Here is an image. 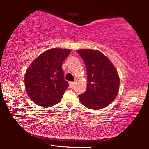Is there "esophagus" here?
<instances>
[{"label":"esophagus","mask_w":149,"mask_h":149,"mask_svg":"<svg viewBox=\"0 0 149 149\" xmlns=\"http://www.w3.org/2000/svg\"><path fill=\"white\" fill-rule=\"evenodd\" d=\"M69 84H70V87H74L75 83V82H71V81H70L69 83Z\"/></svg>","instance_id":"obj_1"}]
</instances>
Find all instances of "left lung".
I'll return each instance as SVG.
<instances>
[{"mask_svg":"<svg viewBox=\"0 0 149 149\" xmlns=\"http://www.w3.org/2000/svg\"><path fill=\"white\" fill-rule=\"evenodd\" d=\"M77 52L84 60L87 73V89L79 95L81 103L93 110L107 107L119 91L120 78L116 69L99 50L79 49Z\"/></svg>","mask_w":149,"mask_h":149,"instance_id":"left-lung-1","label":"left lung"}]
</instances>
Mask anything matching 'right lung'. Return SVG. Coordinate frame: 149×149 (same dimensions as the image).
<instances>
[{"label":"right lung","instance_id":"obj_1","mask_svg":"<svg viewBox=\"0 0 149 149\" xmlns=\"http://www.w3.org/2000/svg\"><path fill=\"white\" fill-rule=\"evenodd\" d=\"M71 52L67 49H50L30 64L25 74V88L35 104L51 107L61 101L68 83L64 79L62 63Z\"/></svg>","mask_w":149,"mask_h":149}]
</instances>
